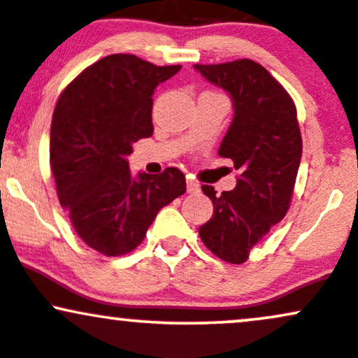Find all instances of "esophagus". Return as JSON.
<instances>
[{"mask_svg": "<svg viewBox=\"0 0 358 358\" xmlns=\"http://www.w3.org/2000/svg\"><path fill=\"white\" fill-rule=\"evenodd\" d=\"M187 190L190 192V194H197V192L200 190V185H199L197 180L188 178V180H187Z\"/></svg>", "mask_w": 358, "mask_h": 358, "instance_id": "esophagus-1", "label": "esophagus"}]
</instances>
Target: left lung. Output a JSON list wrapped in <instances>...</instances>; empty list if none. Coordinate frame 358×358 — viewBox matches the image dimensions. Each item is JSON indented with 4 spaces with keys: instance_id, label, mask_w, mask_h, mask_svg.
Wrapping results in <instances>:
<instances>
[{
    "instance_id": "obj_1",
    "label": "left lung",
    "mask_w": 358,
    "mask_h": 358,
    "mask_svg": "<svg viewBox=\"0 0 358 358\" xmlns=\"http://www.w3.org/2000/svg\"><path fill=\"white\" fill-rule=\"evenodd\" d=\"M195 69L233 96L234 119L219 156L239 171L231 192L215 195L214 187L202 185L214 214L199 234L215 257L239 265L290 207L302 155L297 108L287 90L251 59Z\"/></svg>"
}]
</instances>
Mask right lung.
<instances>
[{"mask_svg": "<svg viewBox=\"0 0 358 358\" xmlns=\"http://www.w3.org/2000/svg\"><path fill=\"white\" fill-rule=\"evenodd\" d=\"M180 66L112 54L81 71L57 98L50 124V170L57 197L90 248L105 257L143 243L161 207L187 192L183 173L129 171L132 144L152 134V92Z\"/></svg>", "mask_w": 358, "mask_h": 358, "instance_id": "right-lung-1", "label": "right lung"}]
</instances>
